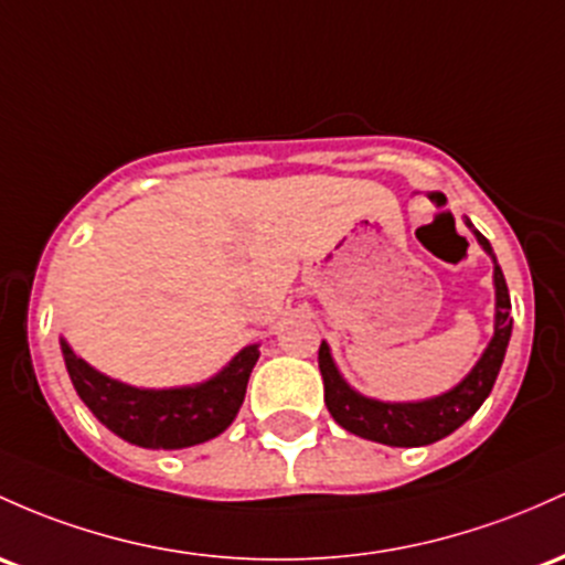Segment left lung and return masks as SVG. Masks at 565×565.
<instances>
[{
	"mask_svg": "<svg viewBox=\"0 0 565 565\" xmlns=\"http://www.w3.org/2000/svg\"><path fill=\"white\" fill-rule=\"evenodd\" d=\"M463 225L475 233L477 244L493 259V289H495V313H493V338L480 353L477 364L461 381L448 392L429 396V399L415 402H383L375 396L359 394L356 388L340 375L334 364L330 343L321 340L319 345V370L324 377V402L334 424L343 426L345 431L356 434L362 439L392 445V448H420L437 439L454 434L458 426L467 424L472 415L480 411L482 402L491 394L495 375H499L501 362H504L507 345L512 334V302L510 289H507L504 273H501L495 254L488 238L463 216Z\"/></svg>",
	"mask_w": 565,
	"mask_h": 565,
	"instance_id": "obj_1",
	"label": "left lung"
}]
</instances>
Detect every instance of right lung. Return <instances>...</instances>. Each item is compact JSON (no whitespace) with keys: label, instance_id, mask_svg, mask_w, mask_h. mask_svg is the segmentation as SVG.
<instances>
[{"label":"right lung","instance_id":"right-lung-1","mask_svg":"<svg viewBox=\"0 0 565 565\" xmlns=\"http://www.w3.org/2000/svg\"><path fill=\"white\" fill-rule=\"evenodd\" d=\"M74 392L111 434L150 450H182L220 437L233 424L246 383L259 359V343L244 345L220 373L173 388H141L98 373L61 338Z\"/></svg>","mask_w":565,"mask_h":565}]
</instances>
